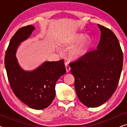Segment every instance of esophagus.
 Instances as JSON below:
<instances>
[{"mask_svg":"<svg viewBox=\"0 0 127 127\" xmlns=\"http://www.w3.org/2000/svg\"><path fill=\"white\" fill-rule=\"evenodd\" d=\"M65 67H66V72H69L70 70V67L69 66L67 63H65Z\"/></svg>","mask_w":127,"mask_h":127,"instance_id":"1","label":"esophagus"}]
</instances>
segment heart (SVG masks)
I'll return each mask as SVG.
<instances>
[{
    "instance_id": "heart-1",
    "label": "heart",
    "mask_w": 127,
    "mask_h": 127,
    "mask_svg": "<svg viewBox=\"0 0 127 127\" xmlns=\"http://www.w3.org/2000/svg\"><path fill=\"white\" fill-rule=\"evenodd\" d=\"M83 36L82 34H77L74 37L73 43H76L80 41L83 39ZM90 44V40L89 38H84L72 51V53H71L72 57L73 58H79L80 57H82L86 53Z\"/></svg>"
}]
</instances>
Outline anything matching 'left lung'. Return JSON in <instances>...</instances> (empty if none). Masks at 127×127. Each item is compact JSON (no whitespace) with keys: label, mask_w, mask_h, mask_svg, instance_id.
Listing matches in <instances>:
<instances>
[{"label":"left lung","mask_w":127,"mask_h":127,"mask_svg":"<svg viewBox=\"0 0 127 127\" xmlns=\"http://www.w3.org/2000/svg\"><path fill=\"white\" fill-rule=\"evenodd\" d=\"M101 32L96 49L70 62L74 87L81 103L96 107L105 103L117 87L123 64V54L117 37L110 29L98 25Z\"/></svg>","instance_id":"8db88e82"}]
</instances>
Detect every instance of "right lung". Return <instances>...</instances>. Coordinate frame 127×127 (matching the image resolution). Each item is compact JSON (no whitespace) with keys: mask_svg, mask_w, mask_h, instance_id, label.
<instances>
[{"mask_svg":"<svg viewBox=\"0 0 127 127\" xmlns=\"http://www.w3.org/2000/svg\"><path fill=\"white\" fill-rule=\"evenodd\" d=\"M35 29L33 26L21 28L10 40L6 51L4 65L13 93L31 108L40 110L49 106L55 96L57 81L66 73L64 61H46L32 71H25L19 65L15 54L20 43Z\"/></svg>","mask_w":127,"mask_h":127,"instance_id":"right-lung-1","label":"right lung"}]
</instances>
